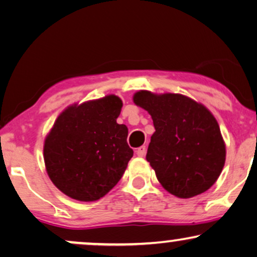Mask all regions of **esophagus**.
Here are the masks:
<instances>
[{
  "label": "esophagus",
  "instance_id": "1",
  "mask_svg": "<svg viewBox=\"0 0 257 257\" xmlns=\"http://www.w3.org/2000/svg\"><path fill=\"white\" fill-rule=\"evenodd\" d=\"M146 150H147L146 146H142V147H140V148H138V150H136V154H138L139 157H143L146 155Z\"/></svg>",
  "mask_w": 257,
  "mask_h": 257
}]
</instances>
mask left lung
Returning <instances> with one entry per match:
<instances>
[{
	"label": "left lung",
	"mask_w": 257,
	"mask_h": 257,
	"mask_svg": "<svg viewBox=\"0 0 257 257\" xmlns=\"http://www.w3.org/2000/svg\"><path fill=\"white\" fill-rule=\"evenodd\" d=\"M133 101L152 116L146 159L168 193L190 198L207 191L224 167L225 145L208 108L181 94L140 90Z\"/></svg>",
	"instance_id": "1"
}]
</instances>
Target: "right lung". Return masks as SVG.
Instances as JSON below:
<instances>
[{
    "label": "right lung",
    "instance_id": "add662e5",
    "mask_svg": "<svg viewBox=\"0 0 257 257\" xmlns=\"http://www.w3.org/2000/svg\"><path fill=\"white\" fill-rule=\"evenodd\" d=\"M116 95L74 103L56 118L44 140L43 159L51 182L74 200H100L114 188L133 157L128 128L116 122Z\"/></svg>",
    "mask_w": 257,
    "mask_h": 257
}]
</instances>
